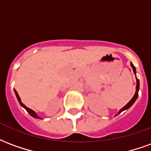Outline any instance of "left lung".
<instances>
[{"mask_svg":"<svg viewBox=\"0 0 151 151\" xmlns=\"http://www.w3.org/2000/svg\"><path fill=\"white\" fill-rule=\"evenodd\" d=\"M130 65H131V67H132V69H133V73H134V74L136 75V68L134 67V65H133L132 63H130ZM136 81H137V86H136V91H135V94H134V95H133V97L132 99H131V100H130L128 104H127L124 107H123V108L120 109V111H118V113H117V115H119V114L120 113V112H122L123 111H124V110H127V109H129V108L132 106V105L135 103V101L137 100V97H138V91H139V80L137 79V78L136 76Z\"/></svg>","mask_w":151,"mask_h":151,"instance_id":"obj_1","label":"left lung"}]
</instances>
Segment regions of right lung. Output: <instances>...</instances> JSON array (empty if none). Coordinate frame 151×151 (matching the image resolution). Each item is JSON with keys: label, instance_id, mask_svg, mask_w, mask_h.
Segmentation results:
<instances>
[{"label": "right lung", "instance_id": "1", "mask_svg": "<svg viewBox=\"0 0 151 151\" xmlns=\"http://www.w3.org/2000/svg\"><path fill=\"white\" fill-rule=\"evenodd\" d=\"M14 92H15V95H16V97H17V99H18V102H19L20 105H21L22 108H25V109L27 110V111L28 113L30 114V115H31V116L34 117V118H36V119H42L41 117L38 116L35 111H33V110H32V109H31V108H27V106H26L24 104H22V102L21 101V99H20V97H19V95H18V92L16 91V90H14Z\"/></svg>", "mask_w": 151, "mask_h": 151}]
</instances>
